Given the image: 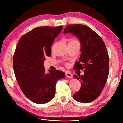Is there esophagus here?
Instances as JSON below:
<instances>
[{
    "mask_svg": "<svg viewBox=\"0 0 123 123\" xmlns=\"http://www.w3.org/2000/svg\"><path fill=\"white\" fill-rule=\"evenodd\" d=\"M65 75H66V76L68 77V78H72V77H73V74L69 72H67L66 73H65Z\"/></svg>",
    "mask_w": 123,
    "mask_h": 123,
    "instance_id": "34e87169",
    "label": "esophagus"
}]
</instances>
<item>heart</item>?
Returning <instances> with one entry per match:
<instances>
[{
  "label": "heart",
  "instance_id": "heart-1",
  "mask_svg": "<svg viewBox=\"0 0 123 123\" xmlns=\"http://www.w3.org/2000/svg\"><path fill=\"white\" fill-rule=\"evenodd\" d=\"M78 41L77 40L74 39V38H72V39L70 40L69 43H78Z\"/></svg>",
  "mask_w": 123,
  "mask_h": 123
}]
</instances>
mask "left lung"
I'll list each match as a JSON object with an SVG mask.
<instances>
[{"instance_id": "8db88e82", "label": "left lung", "mask_w": 123, "mask_h": 123, "mask_svg": "<svg viewBox=\"0 0 123 123\" xmlns=\"http://www.w3.org/2000/svg\"><path fill=\"white\" fill-rule=\"evenodd\" d=\"M64 33L75 35L81 43L80 60L75 63V70H82L84 75H73L81 82V87L73 98L78 102L88 103L100 95L109 73V55L100 35L83 25H69Z\"/></svg>"}]
</instances>
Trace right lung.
I'll use <instances>...</instances> for the list:
<instances>
[{
    "mask_svg": "<svg viewBox=\"0 0 123 123\" xmlns=\"http://www.w3.org/2000/svg\"><path fill=\"white\" fill-rule=\"evenodd\" d=\"M63 27H38L20 38L13 55V68L17 81L23 94L38 104L49 102L55 96L59 80L64 72L55 70L46 73L45 57L51 56L54 40Z\"/></svg>",
    "mask_w": 123,
    "mask_h": 123,
    "instance_id": "obj_1",
    "label": "right lung"
}]
</instances>
